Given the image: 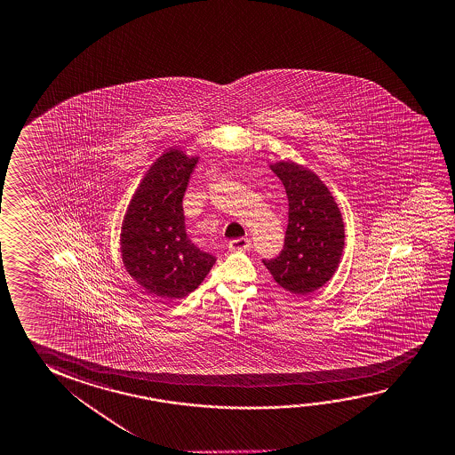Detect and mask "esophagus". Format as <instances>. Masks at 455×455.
<instances>
[{
    "label": "esophagus",
    "instance_id": "esophagus-1",
    "mask_svg": "<svg viewBox=\"0 0 455 455\" xmlns=\"http://www.w3.org/2000/svg\"><path fill=\"white\" fill-rule=\"evenodd\" d=\"M228 247H230V251H238V252H241V251H249V249H251V239H233V241H230Z\"/></svg>",
    "mask_w": 455,
    "mask_h": 455
}]
</instances>
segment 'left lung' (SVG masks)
<instances>
[{"label": "left lung", "instance_id": "1", "mask_svg": "<svg viewBox=\"0 0 455 455\" xmlns=\"http://www.w3.org/2000/svg\"><path fill=\"white\" fill-rule=\"evenodd\" d=\"M289 198V224L281 253L263 260L283 289L306 295L327 283L341 260L344 222L327 186L295 162L269 164Z\"/></svg>", "mask_w": 455, "mask_h": 455}]
</instances>
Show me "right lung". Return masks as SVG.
Listing matches in <instances>:
<instances>
[{
	"mask_svg": "<svg viewBox=\"0 0 455 455\" xmlns=\"http://www.w3.org/2000/svg\"><path fill=\"white\" fill-rule=\"evenodd\" d=\"M198 156L170 149L136 188L122 222L120 252L128 275L158 299H184L204 281L216 257L188 239L182 198Z\"/></svg>",
	"mask_w": 455,
	"mask_h": 455,
	"instance_id": "1",
	"label": "right lung"
}]
</instances>
